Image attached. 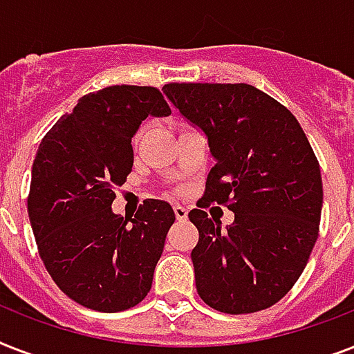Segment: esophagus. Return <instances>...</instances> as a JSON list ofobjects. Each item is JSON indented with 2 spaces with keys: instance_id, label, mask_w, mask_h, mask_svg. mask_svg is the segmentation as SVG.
<instances>
[{
  "instance_id": "34e87169",
  "label": "esophagus",
  "mask_w": 354,
  "mask_h": 354,
  "mask_svg": "<svg viewBox=\"0 0 354 354\" xmlns=\"http://www.w3.org/2000/svg\"><path fill=\"white\" fill-rule=\"evenodd\" d=\"M174 215H176V218L180 222L185 221V218H187V209H185L183 205L176 204V205H174Z\"/></svg>"
}]
</instances>
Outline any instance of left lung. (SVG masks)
<instances>
[{"instance_id":"obj_1","label":"left lung","mask_w":354,"mask_h":354,"mask_svg":"<svg viewBox=\"0 0 354 354\" xmlns=\"http://www.w3.org/2000/svg\"><path fill=\"white\" fill-rule=\"evenodd\" d=\"M163 93L202 130L216 161L198 207L235 213L222 230L204 209L191 252L198 296L215 310L250 314L272 307L307 266L324 204L322 172L297 119L250 84H167Z\"/></svg>"}]
</instances>
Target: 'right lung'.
<instances>
[{
	"label": "right lung",
	"instance_id": "1",
	"mask_svg": "<svg viewBox=\"0 0 354 354\" xmlns=\"http://www.w3.org/2000/svg\"><path fill=\"white\" fill-rule=\"evenodd\" d=\"M149 115H171L150 86L88 93L46 133L32 163L27 211L41 261L66 296L99 313L143 301L176 218L154 198L133 218L112 211L113 187L132 171V138Z\"/></svg>",
	"mask_w": 354,
	"mask_h": 354
}]
</instances>
